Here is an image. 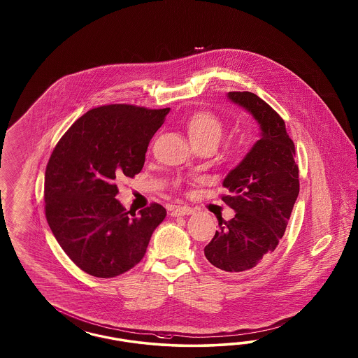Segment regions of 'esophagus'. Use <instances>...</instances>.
Listing matches in <instances>:
<instances>
[{
    "instance_id": "obj_1",
    "label": "esophagus",
    "mask_w": 358,
    "mask_h": 358,
    "mask_svg": "<svg viewBox=\"0 0 358 358\" xmlns=\"http://www.w3.org/2000/svg\"><path fill=\"white\" fill-rule=\"evenodd\" d=\"M193 213H194V210H193L192 207L177 206L174 207L173 211H172L171 215H173V217H184V215H190V214H193Z\"/></svg>"
}]
</instances>
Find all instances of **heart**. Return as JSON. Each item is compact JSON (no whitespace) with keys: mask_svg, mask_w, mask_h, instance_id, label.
<instances>
[{"mask_svg":"<svg viewBox=\"0 0 358 358\" xmlns=\"http://www.w3.org/2000/svg\"><path fill=\"white\" fill-rule=\"evenodd\" d=\"M223 129L222 120L217 114L207 110L194 111L186 120V131L194 145L207 141L217 144L223 134Z\"/></svg>","mask_w":358,"mask_h":358,"instance_id":"b5f03b06","label":"heart"}]
</instances>
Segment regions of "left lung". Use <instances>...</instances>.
<instances>
[{
  "label": "left lung",
  "instance_id": "obj_1",
  "mask_svg": "<svg viewBox=\"0 0 358 358\" xmlns=\"http://www.w3.org/2000/svg\"><path fill=\"white\" fill-rule=\"evenodd\" d=\"M228 98L247 108L261 127L244 160L228 173L222 199L236 211L205 247V256L228 274L250 271L277 248L299 194L295 145L280 114L250 92H229Z\"/></svg>",
  "mask_w": 358,
  "mask_h": 358
}]
</instances>
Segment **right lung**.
I'll list each match as a JSON object with an SVG mask.
<instances>
[{"label":"right lung","mask_w":358,"mask_h":358,"mask_svg":"<svg viewBox=\"0 0 358 358\" xmlns=\"http://www.w3.org/2000/svg\"><path fill=\"white\" fill-rule=\"evenodd\" d=\"M169 108L114 103L92 108L57 141L45 168L44 211L55 238L81 271L111 278L144 257L166 210L139 217L118 199L115 178L141 173L145 152Z\"/></svg>","instance_id":"right-lung-1"}]
</instances>
